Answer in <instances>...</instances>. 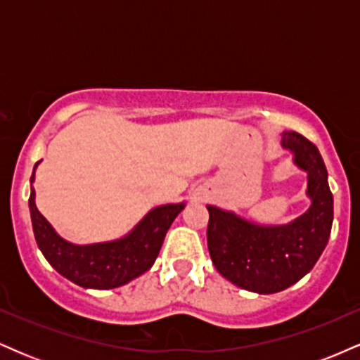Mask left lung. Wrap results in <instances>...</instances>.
<instances>
[{"mask_svg": "<svg viewBox=\"0 0 360 360\" xmlns=\"http://www.w3.org/2000/svg\"><path fill=\"white\" fill-rule=\"evenodd\" d=\"M281 146L308 172V212L288 225H257L208 205V250L223 278L259 295L283 291L307 276L328 243L333 196L316 146L298 131H284Z\"/></svg>", "mask_w": 360, "mask_h": 360, "instance_id": "8db88e82", "label": "left lung"}]
</instances>
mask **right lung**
<instances>
[{"instance_id": "obj_1", "label": "right lung", "mask_w": 360, "mask_h": 360, "mask_svg": "<svg viewBox=\"0 0 360 360\" xmlns=\"http://www.w3.org/2000/svg\"><path fill=\"white\" fill-rule=\"evenodd\" d=\"M37 164L30 183L35 179ZM28 206L37 245L53 269L77 286L113 289L130 283L154 266L169 226L183 212L186 203L157 206L125 237L88 245L64 240L52 229L51 223L37 210L34 188L28 198Z\"/></svg>"}]
</instances>
